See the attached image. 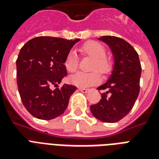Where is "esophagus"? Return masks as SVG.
Segmentation results:
<instances>
[{
    "label": "esophagus",
    "instance_id": "1",
    "mask_svg": "<svg viewBox=\"0 0 159 159\" xmlns=\"http://www.w3.org/2000/svg\"><path fill=\"white\" fill-rule=\"evenodd\" d=\"M79 91L80 92H83V93H87V92H90V89H87V88H82V87H80Z\"/></svg>",
    "mask_w": 159,
    "mask_h": 159
}]
</instances>
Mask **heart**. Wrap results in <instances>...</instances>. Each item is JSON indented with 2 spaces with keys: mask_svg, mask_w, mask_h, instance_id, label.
<instances>
[{
  "mask_svg": "<svg viewBox=\"0 0 159 159\" xmlns=\"http://www.w3.org/2000/svg\"><path fill=\"white\" fill-rule=\"evenodd\" d=\"M82 54L88 55L94 58L92 70H99L102 73H107L111 71V62L106 56V49L102 44L96 41H89L81 47ZM64 65L69 72H73L78 67V57L74 51H70L65 58ZM101 81V76L97 71L91 72H77L70 77V82L77 87H88L97 84Z\"/></svg>",
  "mask_w": 159,
  "mask_h": 159,
  "instance_id": "obj_1",
  "label": "heart"
}]
</instances>
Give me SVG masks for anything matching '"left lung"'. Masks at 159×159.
I'll list each match as a JSON object with an SVG mask.
<instances>
[{
	"label": "left lung",
	"mask_w": 159,
	"mask_h": 159,
	"mask_svg": "<svg viewBox=\"0 0 159 159\" xmlns=\"http://www.w3.org/2000/svg\"><path fill=\"white\" fill-rule=\"evenodd\" d=\"M113 54L114 66L108 81L98 90H106L97 104L91 106L92 115L106 123H115L127 116L139 93L141 64L139 55L123 39L102 36Z\"/></svg>",
	"instance_id": "left-lung-1"
}]
</instances>
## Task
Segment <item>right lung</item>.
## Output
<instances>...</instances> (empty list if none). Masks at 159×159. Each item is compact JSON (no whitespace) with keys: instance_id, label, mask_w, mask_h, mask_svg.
<instances>
[{"instance_id":"add662e5","label":"right lung","mask_w":159,"mask_h":159,"mask_svg":"<svg viewBox=\"0 0 159 159\" xmlns=\"http://www.w3.org/2000/svg\"><path fill=\"white\" fill-rule=\"evenodd\" d=\"M79 39L40 36L29 40L16 60L17 86L26 110L40 120H52L63 114L70 97L77 87L64 84L57 87L67 75L64 61Z\"/></svg>"}]
</instances>
